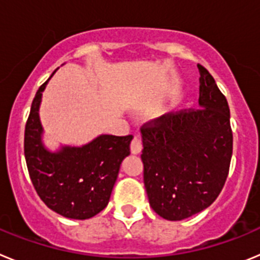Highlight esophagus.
Listing matches in <instances>:
<instances>
[{"label":"esophagus","instance_id":"1","mask_svg":"<svg viewBox=\"0 0 260 260\" xmlns=\"http://www.w3.org/2000/svg\"><path fill=\"white\" fill-rule=\"evenodd\" d=\"M130 150H132V153H134V155H138V153L142 152L141 138L134 137V139H133V142H132V146H130Z\"/></svg>","mask_w":260,"mask_h":260}]
</instances>
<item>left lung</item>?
I'll return each mask as SVG.
<instances>
[{
  "instance_id": "left-lung-1",
  "label": "left lung",
  "mask_w": 260,
  "mask_h": 260,
  "mask_svg": "<svg viewBox=\"0 0 260 260\" xmlns=\"http://www.w3.org/2000/svg\"><path fill=\"white\" fill-rule=\"evenodd\" d=\"M199 69V108L168 113L142 127L144 186L152 210L180 221L210 207L222 190L233 151L228 102Z\"/></svg>"
}]
</instances>
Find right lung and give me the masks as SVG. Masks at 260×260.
<instances>
[{"mask_svg": "<svg viewBox=\"0 0 260 260\" xmlns=\"http://www.w3.org/2000/svg\"><path fill=\"white\" fill-rule=\"evenodd\" d=\"M49 79L38 89L27 119V168L36 192L50 210L68 219L86 220L107 207L121 162L130 155L133 137L102 134L80 147L48 150L39 110Z\"/></svg>", "mask_w": 260, "mask_h": 260, "instance_id": "add662e5", "label": "right lung"}]
</instances>
